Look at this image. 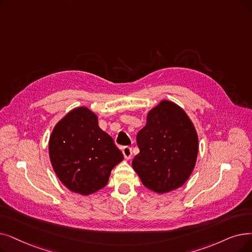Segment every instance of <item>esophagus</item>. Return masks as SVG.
<instances>
[{
    "label": "esophagus",
    "instance_id": "obj_1",
    "mask_svg": "<svg viewBox=\"0 0 252 252\" xmlns=\"http://www.w3.org/2000/svg\"><path fill=\"white\" fill-rule=\"evenodd\" d=\"M123 153H124V157L126 159H129L130 158H132V148L128 146H125L123 148Z\"/></svg>",
    "mask_w": 252,
    "mask_h": 252
}]
</instances>
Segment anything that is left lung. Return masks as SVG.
Listing matches in <instances>:
<instances>
[{"mask_svg":"<svg viewBox=\"0 0 252 252\" xmlns=\"http://www.w3.org/2000/svg\"><path fill=\"white\" fill-rule=\"evenodd\" d=\"M136 139L140 152L132 166L144 187L165 193L187 182L195 166L199 140L181 107L161 101L148 112L146 126Z\"/></svg>","mask_w":252,"mask_h":252,"instance_id":"8db88e82","label":"left lung"}]
</instances>
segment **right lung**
Listing matches in <instances>:
<instances>
[{"instance_id":"right-lung-1","label":"right lung","mask_w":252,"mask_h":252,"mask_svg":"<svg viewBox=\"0 0 252 252\" xmlns=\"http://www.w3.org/2000/svg\"><path fill=\"white\" fill-rule=\"evenodd\" d=\"M49 158L65 188L82 195L105 188L112 169L124 159L113 139L97 125L86 107L73 109L54 126Z\"/></svg>"}]
</instances>
